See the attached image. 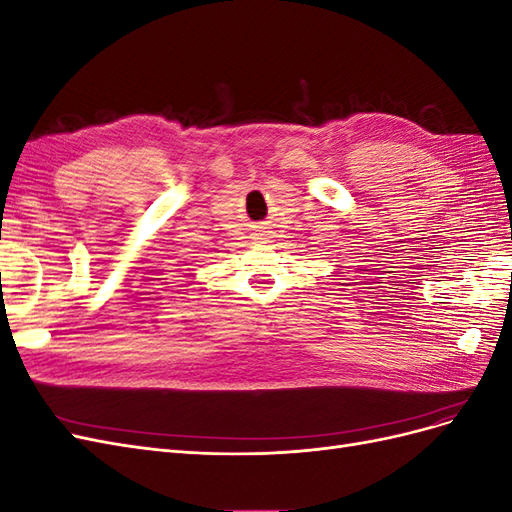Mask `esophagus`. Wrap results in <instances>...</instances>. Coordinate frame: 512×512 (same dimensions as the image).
<instances>
[{
  "label": "esophagus",
  "mask_w": 512,
  "mask_h": 512,
  "mask_svg": "<svg viewBox=\"0 0 512 512\" xmlns=\"http://www.w3.org/2000/svg\"><path fill=\"white\" fill-rule=\"evenodd\" d=\"M265 239H267V230L265 228H258L254 232V241H265Z\"/></svg>",
  "instance_id": "1"
}]
</instances>
